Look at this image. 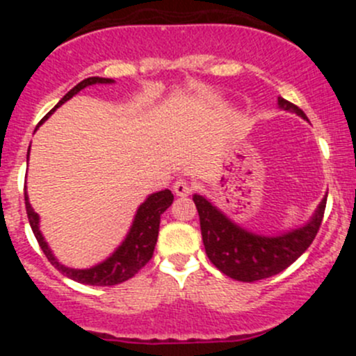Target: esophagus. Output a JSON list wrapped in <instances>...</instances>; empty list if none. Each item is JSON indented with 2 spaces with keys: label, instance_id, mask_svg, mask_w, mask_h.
<instances>
[{
  "label": "esophagus",
  "instance_id": "34e87169",
  "mask_svg": "<svg viewBox=\"0 0 356 356\" xmlns=\"http://www.w3.org/2000/svg\"><path fill=\"white\" fill-rule=\"evenodd\" d=\"M174 191L177 196H188L195 191V184H193V181H189V179L179 177L177 181L174 182Z\"/></svg>",
  "mask_w": 356,
  "mask_h": 356
}]
</instances>
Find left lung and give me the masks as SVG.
Masks as SVG:
<instances>
[{
	"label": "left lung",
	"mask_w": 356,
	"mask_h": 356,
	"mask_svg": "<svg viewBox=\"0 0 356 356\" xmlns=\"http://www.w3.org/2000/svg\"><path fill=\"white\" fill-rule=\"evenodd\" d=\"M279 106L305 118L303 110L288 99L279 98ZM193 201L198 208L204 251L211 264L222 274L236 281L253 282L286 270L307 251L321 229L327 196L321 201L315 215L305 227L275 238H265L245 231L203 196L195 195Z\"/></svg>",
	"instance_id": "obj_1"
}]
</instances>
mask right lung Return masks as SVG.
Returning <instances> with one entry per match:
<instances>
[{
    "instance_id": "add662e5",
    "label": "right lung",
    "mask_w": 356,
    "mask_h": 356,
    "mask_svg": "<svg viewBox=\"0 0 356 356\" xmlns=\"http://www.w3.org/2000/svg\"><path fill=\"white\" fill-rule=\"evenodd\" d=\"M113 82L111 79L105 77H88L82 82H79L75 88H72L70 91L60 99L58 105L53 110H49L48 113L42 117V120L39 124L46 120L49 115L53 113L60 105L70 99L72 96L77 95L81 89L88 88L91 84H110ZM29 156V153H27ZM25 196V210H27L29 224H31L32 232H34L35 239H38L39 246H41L42 253L46 254L51 265H55L63 275L70 277L72 281H77L81 284H89V286H115L120 284V282L127 281V279L134 277L153 257V251H155V245L158 239V229H160V217L165 210L172 204L174 201V195H172L168 189L165 191H158L155 195L148 196V200L138 208V213H136L134 222H132V227L129 231L127 238L117 248L113 254L105 260L103 264L96 265V267L84 268V270H75V268H68L65 265L58 264L53 253L49 251L48 245H46L44 238H42L41 231H39V215L32 210L31 203H29L27 193L24 189Z\"/></svg>"
}]
</instances>
